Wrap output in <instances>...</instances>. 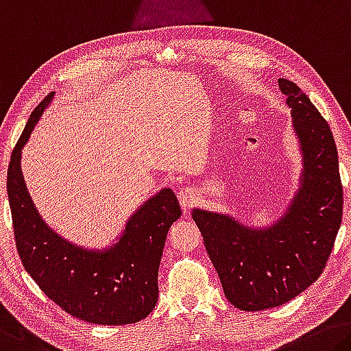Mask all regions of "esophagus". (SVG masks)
Listing matches in <instances>:
<instances>
[{
  "label": "esophagus",
  "mask_w": 351,
  "mask_h": 351,
  "mask_svg": "<svg viewBox=\"0 0 351 351\" xmlns=\"http://www.w3.org/2000/svg\"><path fill=\"white\" fill-rule=\"evenodd\" d=\"M178 199H180L182 209L187 210L193 204V202L197 199V192L193 191L192 187L186 186V187L180 189V192H178Z\"/></svg>",
  "instance_id": "obj_1"
}]
</instances>
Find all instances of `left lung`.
Segmentation results:
<instances>
[{
	"instance_id": "8db88e82",
	"label": "left lung",
	"mask_w": 351,
	"mask_h": 351,
	"mask_svg": "<svg viewBox=\"0 0 351 351\" xmlns=\"http://www.w3.org/2000/svg\"><path fill=\"white\" fill-rule=\"evenodd\" d=\"M287 97L303 170L300 189L274 225L252 228L234 217L193 209L204 247L228 302L242 311L281 306L322 275L342 221V184L335 137L326 120L292 81Z\"/></svg>"
}]
</instances>
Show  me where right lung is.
<instances>
[{
	"label": "right lung",
	"mask_w": 351,
	"mask_h": 351,
	"mask_svg": "<svg viewBox=\"0 0 351 351\" xmlns=\"http://www.w3.org/2000/svg\"><path fill=\"white\" fill-rule=\"evenodd\" d=\"M43 99L16 142L8 170L16 250L27 274L65 313L95 325H128L145 319L158 303V271L170 226L181 217L171 189L148 198L130 219L119 241L87 250L60 237L36 209L21 173V149L51 103Z\"/></svg>",
	"instance_id": "1"
}]
</instances>
